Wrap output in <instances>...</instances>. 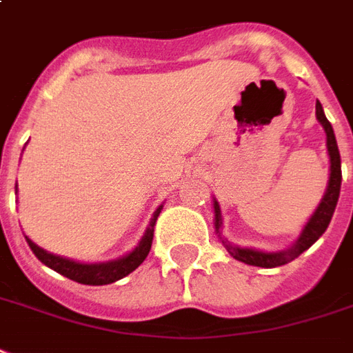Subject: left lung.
Here are the masks:
<instances>
[{
    "label": "left lung",
    "mask_w": 353,
    "mask_h": 353,
    "mask_svg": "<svg viewBox=\"0 0 353 353\" xmlns=\"http://www.w3.org/2000/svg\"><path fill=\"white\" fill-rule=\"evenodd\" d=\"M316 119L322 123L325 130V136H327V152H330V184H327V192H325L322 203L318 205L316 212L312 214V217L309 219V223L305 225V229L301 232V236L298 238V242L294 243L292 248L288 251H281V253H262V251H255V249H243V248H234L230 245L229 242H223V245L227 248L230 255L234 256L236 261H242L249 266H261V268H277L287 264V262L294 261L296 256H299L305 249H309L312 243L316 242L318 238L322 236L330 225L331 217H333V212H335V206H337L339 193H341V180H343V173H341V154H339L337 139H335V134H333V128H331L330 121L325 119L324 110H322V104L316 100ZM214 214H216V230L219 232V227H221V210H219V205L217 201H214Z\"/></svg>",
    "instance_id": "left-lung-1"
}]
</instances>
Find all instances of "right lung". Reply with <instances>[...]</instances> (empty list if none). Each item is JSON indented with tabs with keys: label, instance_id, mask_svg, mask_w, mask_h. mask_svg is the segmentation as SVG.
<instances>
[{
	"label": "right lung",
	"instance_id": "add662e5",
	"mask_svg": "<svg viewBox=\"0 0 353 353\" xmlns=\"http://www.w3.org/2000/svg\"><path fill=\"white\" fill-rule=\"evenodd\" d=\"M161 206L154 212V216L150 219V225H148L145 236L139 242L130 255L119 259V261L111 262H102V264H81V262L68 261V259H63V256L52 255L44 249H41L37 243H33L26 236L29 248L35 253V256L42 264H46L48 268L55 270L57 274L65 275L68 279L76 281V283H81V285H92V287H98V285H111L115 281L123 279L128 274H132L139 264H141L145 259H147L148 251H150V245H152V238H154V225L156 219L160 216Z\"/></svg>",
	"mask_w": 353,
	"mask_h": 353
}]
</instances>
